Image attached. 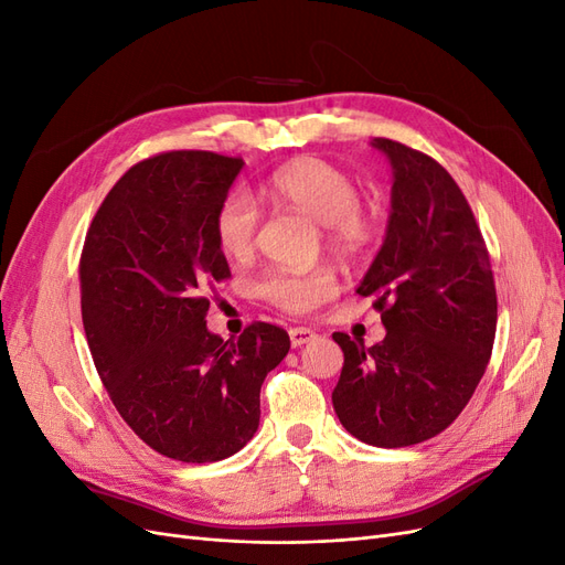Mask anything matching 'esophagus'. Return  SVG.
Wrapping results in <instances>:
<instances>
[{
	"label": "esophagus",
	"instance_id": "esophagus-1",
	"mask_svg": "<svg viewBox=\"0 0 565 565\" xmlns=\"http://www.w3.org/2000/svg\"><path fill=\"white\" fill-rule=\"evenodd\" d=\"M313 337H316V332L311 328H289V341H292L295 349L309 344Z\"/></svg>",
	"mask_w": 565,
	"mask_h": 565
}]
</instances>
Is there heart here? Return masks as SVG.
Listing matches in <instances>:
<instances>
[{"mask_svg": "<svg viewBox=\"0 0 565 565\" xmlns=\"http://www.w3.org/2000/svg\"><path fill=\"white\" fill-rule=\"evenodd\" d=\"M266 193L282 207L311 216L322 226L328 249L341 259L367 254L380 237V216L358 200V183L344 169L313 156L278 167L266 181ZM259 207L247 191H231L214 212V237L231 259H247L256 245ZM259 295L289 313H303L337 295L330 268L306 273L270 270L259 280Z\"/></svg>", "mask_w": 565, "mask_h": 565, "instance_id": "obj_1", "label": "heart"}]
</instances>
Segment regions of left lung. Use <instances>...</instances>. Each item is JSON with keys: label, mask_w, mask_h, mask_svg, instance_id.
<instances>
[{"label": "left lung", "mask_w": 565, "mask_h": 565, "mask_svg": "<svg viewBox=\"0 0 565 565\" xmlns=\"http://www.w3.org/2000/svg\"><path fill=\"white\" fill-rule=\"evenodd\" d=\"M393 167L386 241L358 287L386 337L332 339L344 367L332 403L367 446L405 448L457 419L481 382L498 328V292L481 228L455 179L422 150L374 139Z\"/></svg>", "instance_id": "1"}]
</instances>
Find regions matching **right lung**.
Masks as SVG:
<instances>
[{
    "label": "right lung",
    "mask_w": 565,
    "mask_h": 565,
    "mask_svg": "<svg viewBox=\"0 0 565 565\" xmlns=\"http://www.w3.org/2000/svg\"><path fill=\"white\" fill-rule=\"evenodd\" d=\"M243 158L169 150L136 162L100 202L79 256L82 322L98 377L131 431L191 465L226 459L259 429L266 374L289 334L256 320L207 330V289L231 278L214 212Z\"/></svg>",
    "instance_id": "obj_1"
}]
</instances>
